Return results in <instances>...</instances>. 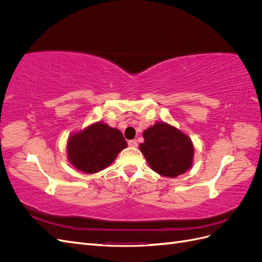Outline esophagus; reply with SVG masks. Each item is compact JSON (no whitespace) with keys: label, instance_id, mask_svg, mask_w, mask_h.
<instances>
[{"label":"esophagus","instance_id":"1","mask_svg":"<svg viewBox=\"0 0 262 262\" xmlns=\"http://www.w3.org/2000/svg\"><path fill=\"white\" fill-rule=\"evenodd\" d=\"M128 144H129V146H131V147H137V146H138V142H137V140H130V141L128 142Z\"/></svg>","mask_w":262,"mask_h":262}]
</instances>
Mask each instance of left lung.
Wrapping results in <instances>:
<instances>
[{"mask_svg":"<svg viewBox=\"0 0 262 262\" xmlns=\"http://www.w3.org/2000/svg\"><path fill=\"white\" fill-rule=\"evenodd\" d=\"M141 152L152 168L165 177H177L192 166L193 144L185 133L165 122H157L143 132Z\"/></svg>","mask_w":262,"mask_h":262,"instance_id":"8db88e82","label":"left lung"}]
</instances>
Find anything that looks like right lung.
I'll return each mask as SVG.
<instances>
[{
	"instance_id": "add662e5",
	"label": "right lung",
	"mask_w": 262,
	"mask_h": 262,
	"mask_svg": "<svg viewBox=\"0 0 262 262\" xmlns=\"http://www.w3.org/2000/svg\"><path fill=\"white\" fill-rule=\"evenodd\" d=\"M126 146L118 129L96 122L69 138L68 158L76 169L95 173L108 167Z\"/></svg>"
}]
</instances>
